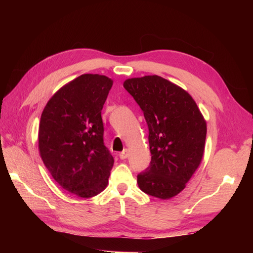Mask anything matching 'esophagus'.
<instances>
[{
  "mask_svg": "<svg viewBox=\"0 0 253 253\" xmlns=\"http://www.w3.org/2000/svg\"><path fill=\"white\" fill-rule=\"evenodd\" d=\"M127 156H128V150L127 149H125L124 151H122L120 154H119V157H120V159H126V158H127Z\"/></svg>",
  "mask_w": 253,
  "mask_h": 253,
  "instance_id": "esophagus-1",
  "label": "esophagus"
}]
</instances>
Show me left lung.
Instances as JSON below:
<instances>
[{
    "label": "left lung",
    "instance_id": "obj_1",
    "mask_svg": "<svg viewBox=\"0 0 253 253\" xmlns=\"http://www.w3.org/2000/svg\"><path fill=\"white\" fill-rule=\"evenodd\" d=\"M124 86L149 127L152 158L137 182L144 193L168 200L185 189L202 162L206 121L185 89L159 76L127 79Z\"/></svg>",
    "mask_w": 253,
    "mask_h": 253
}]
</instances>
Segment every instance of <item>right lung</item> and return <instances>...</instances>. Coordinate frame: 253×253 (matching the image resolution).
<instances>
[{
    "label": "right lung",
    "instance_id": "1",
    "mask_svg": "<svg viewBox=\"0 0 253 253\" xmlns=\"http://www.w3.org/2000/svg\"><path fill=\"white\" fill-rule=\"evenodd\" d=\"M112 85L106 76L81 75L61 87L41 115L38 139L45 167L64 190L83 198L105 189L114 165L101 118Z\"/></svg>",
    "mask_w": 253,
    "mask_h": 253
}]
</instances>
